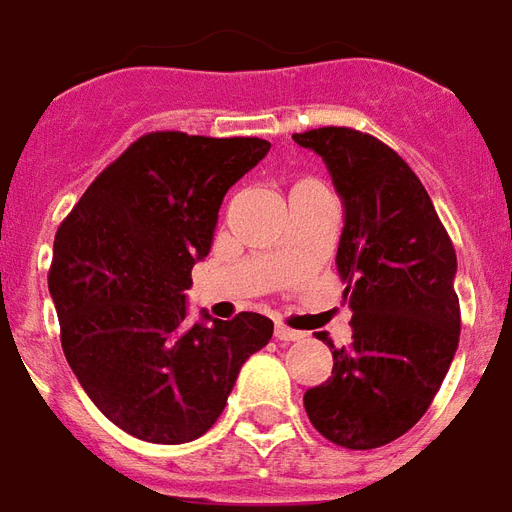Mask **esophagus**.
<instances>
[{"mask_svg":"<svg viewBox=\"0 0 512 512\" xmlns=\"http://www.w3.org/2000/svg\"><path fill=\"white\" fill-rule=\"evenodd\" d=\"M275 338H280V341H298V338H304V333H298V330H293V327L277 322V325H275Z\"/></svg>","mask_w":512,"mask_h":512,"instance_id":"34e87169","label":"esophagus"}]
</instances>
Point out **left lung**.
<instances>
[{
	"label": "left lung",
	"mask_w": 512,
	"mask_h": 512,
	"mask_svg": "<svg viewBox=\"0 0 512 512\" xmlns=\"http://www.w3.org/2000/svg\"><path fill=\"white\" fill-rule=\"evenodd\" d=\"M330 169L346 206L338 275L351 343L333 375L304 394L312 425L346 449L404 436L431 407L460 341L457 256L418 174L372 134L322 126L293 134Z\"/></svg>",
	"instance_id": "obj_1"
}]
</instances>
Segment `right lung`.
<instances>
[{
	"label": "right lung",
	"mask_w": 512,
	"mask_h": 512,
	"mask_svg": "<svg viewBox=\"0 0 512 512\" xmlns=\"http://www.w3.org/2000/svg\"><path fill=\"white\" fill-rule=\"evenodd\" d=\"M269 153L259 137L150 132L102 169L57 227L49 293L60 343L97 410L153 444L198 439L272 320L187 325L192 264L208 256L224 195Z\"/></svg>",
	"instance_id": "1"
}]
</instances>
